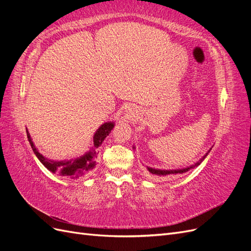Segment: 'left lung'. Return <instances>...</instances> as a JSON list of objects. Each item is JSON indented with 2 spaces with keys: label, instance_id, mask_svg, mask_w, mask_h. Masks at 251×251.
<instances>
[{
  "label": "left lung",
  "instance_id": "1",
  "mask_svg": "<svg viewBox=\"0 0 251 251\" xmlns=\"http://www.w3.org/2000/svg\"><path fill=\"white\" fill-rule=\"evenodd\" d=\"M210 151V150L207 151L206 154H205L200 160L197 162V163H195L194 165H192V166H189V168H185V169H181V170H158V169H151V168H148V171H149V175L151 177V178H163V177H168V176H173V175H181V174H183V173H186L187 171H189V170H192V169H194V168H196V166H198V165H200V163L204 160L205 159V157L207 156V154L209 153Z\"/></svg>",
  "mask_w": 251,
  "mask_h": 251
}]
</instances>
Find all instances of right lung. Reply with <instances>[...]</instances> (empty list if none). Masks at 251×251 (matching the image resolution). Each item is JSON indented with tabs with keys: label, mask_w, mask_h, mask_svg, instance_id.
<instances>
[{
	"label": "right lung",
	"mask_w": 251,
	"mask_h": 251,
	"mask_svg": "<svg viewBox=\"0 0 251 251\" xmlns=\"http://www.w3.org/2000/svg\"><path fill=\"white\" fill-rule=\"evenodd\" d=\"M114 127V123H105L96 131L93 137V147L86 155L79 158L72 159V160H64V161H53L45 158L40 154L35 149L34 144L30 138V135L27 131V137L30 142L34 154L39 158V160L43 163L45 168H47L53 174H56L57 176L68 177V178H79L80 176L89 173L91 170L95 168V164L98 157V149L101 146L104 138L109 136L112 128Z\"/></svg>",
	"instance_id": "1"
}]
</instances>
